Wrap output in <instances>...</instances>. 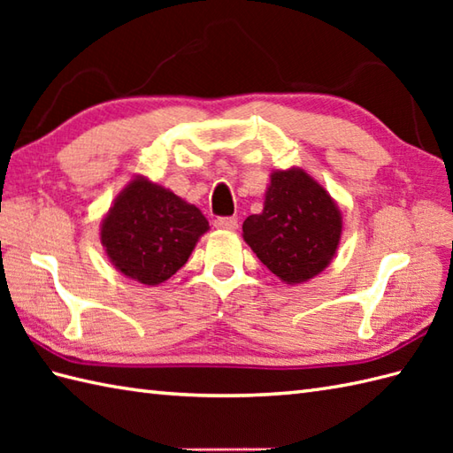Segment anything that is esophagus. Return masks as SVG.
<instances>
[{"mask_svg":"<svg viewBox=\"0 0 453 453\" xmlns=\"http://www.w3.org/2000/svg\"><path fill=\"white\" fill-rule=\"evenodd\" d=\"M214 227H218V229H235L237 227V218L219 216V218L214 219Z\"/></svg>","mask_w":453,"mask_h":453,"instance_id":"obj_1","label":"esophagus"}]
</instances>
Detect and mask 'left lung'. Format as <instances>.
I'll return each mask as SVG.
<instances>
[{
  "label": "left lung",
  "mask_w": 453,
  "mask_h": 453,
  "mask_svg": "<svg viewBox=\"0 0 453 453\" xmlns=\"http://www.w3.org/2000/svg\"><path fill=\"white\" fill-rule=\"evenodd\" d=\"M342 232L341 211L305 171H276L261 214L243 221V239L288 284L305 282L331 263Z\"/></svg>",
  "instance_id": "1"
}]
</instances>
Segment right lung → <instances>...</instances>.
Returning a JSON list of instances; mask_svg holds the SVG:
<instances>
[{"mask_svg": "<svg viewBox=\"0 0 453 453\" xmlns=\"http://www.w3.org/2000/svg\"><path fill=\"white\" fill-rule=\"evenodd\" d=\"M208 219L171 190L136 179L114 200L101 243L122 274L142 284L165 282L185 266Z\"/></svg>", "mask_w": 453, "mask_h": 453, "instance_id": "obj_1", "label": "right lung"}]
</instances>
